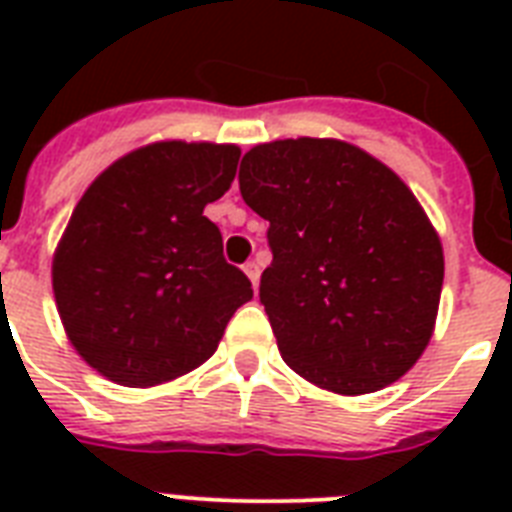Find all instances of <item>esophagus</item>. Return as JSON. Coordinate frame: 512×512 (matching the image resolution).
<instances>
[{
  "label": "esophagus",
  "instance_id": "34e87169",
  "mask_svg": "<svg viewBox=\"0 0 512 512\" xmlns=\"http://www.w3.org/2000/svg\"><path fill=\"white\" fill-rule=\"evenodd\" d=\"M244 273H247L249 281H252V287L257 289V284H260V265H257L255 260H252V263L244 265Z\"/></svg>",
  "mask_w": 512,
  "mask_h": 512
}]
</instances>
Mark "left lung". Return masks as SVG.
<instances>
[{
    "label": "left lung",
    "mask_w": 512,
    "mask_h": 512,
    "mask_svg": "<svg viewBox=\"0 0 512 512\" xmlns=\"http://www.w3.org/2000/svg\"><path fill=\"white\" fill-rule=\"evenodd\" d=\"M239 188L268 220L260 303L281 358L342 396L404 377L444 284L441 239L404 180L350 143L297 138L247 151Z\"/></svg>",
    "instance_id": "left-lung-1"
}]
</instances>
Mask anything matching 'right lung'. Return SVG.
Listing matches in <instances>:
<instances>
[{"instance_id":"add662e5","label":"right lung","mask_w":512,"mask_h":512,"mask_svg":"<svg viewBox=\"0 0 512 512\" xmlns=\"http://www.w3.org/2000/svg\"><path fill=\"white\" fill-rule=\"evenodd\" d=\"M239 156L231 143H151L79 199L52 257V292L68 340L103 377L148 388L191 372L252 300L204 217L231 188Z\"/></svg>"}]
</instances>
